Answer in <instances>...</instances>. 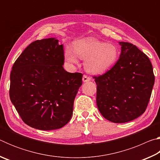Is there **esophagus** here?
Instances as JSON below:
<instances>
[{
    "label": "esophagus",
    "mask_w": 160,
    "mask_h": 160,
    "mask_svg": "<svg viewBox=\"0 0 160 160\" xmlns=\"http://www.w3.org/2000/svg\"><path fill=\"white\" fill-rule=\"evenodd\" d=\"M90 80H91V78H90V77H88V75H83V77H82V81H83L84 82H88V81H90Z\"/></svg>",
    "instance_id": "34e87169"
}]
</instances>
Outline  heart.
<instances>
[{"mask_svg":"<svg viewBox=\"0 0 160 160\" xmlns=\"http://www.w3.org/2000/svg\"><path fill=\"white\" fill-rule=\"evenodd\" d=\"M118 56V49L114 44L91 38L75 43L74 51L67 48L64 53L65 60L70 64H77L78 57L85 60V70L92 74H101L109 70L117 62Z\"/></svg>","mask_w":160,"mask_h":160,"instance_id":"heart-1","label":"heart"}]
</instances>
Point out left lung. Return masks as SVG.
<instances>
[{"label": "left lung", "mask_w": 160, "mask_h": 160, "mask_svg": "<svg viewBox=\"0 0 160 160\" xmlns=\"http://www.w3.org/2000/svg\"><path fill=\"white\" fill-rule=\"evenodd\" d=\"M120 57L107 72L94 76L97 105L112 122L126 123L145 112L155 83L150 59L135 45L119 42Z\"/></svg>", "instance_id": "1"}]
</instances>
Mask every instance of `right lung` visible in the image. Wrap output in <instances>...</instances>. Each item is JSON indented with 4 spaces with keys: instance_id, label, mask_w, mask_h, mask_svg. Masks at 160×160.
I'll return each mask as SVG.
<instances>
[{
    "instance_id": "obj_1",
    "label": "right lung",
    "mask_w": 160,
    "mask_h": 160,
    "mask_svg": "<svg viewBox=\"0 0 160 160\" xmlns=\"http://www.w3.org/2000/svg\"><path fill=\"white\" fill-rule=\"evenodd\" d=\"M63 45L48 38L31 43L10 73V98L24 122L50 131L69 122L82 74L65 70Z\"/></svg>"
}]
</instances>
